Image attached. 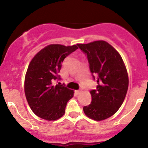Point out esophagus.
I'll return each mask as SVG.
<instances>
[{
	"instance_id": "esophagus-1",
	"label": "esophagus",
	"mask_w": 148,
	"mask_h": 148,
	"mask_svg": "<svg viewBox=\"0 0 148 148\" xmlns=\"http://www.w3.org/2000/svg\"><path fill=\"white\" fill-rule=\"evenodd\" d=\"M81 90H76V94L79 95V94H80V93H81Z\"/></svg>"
}]
</instances>
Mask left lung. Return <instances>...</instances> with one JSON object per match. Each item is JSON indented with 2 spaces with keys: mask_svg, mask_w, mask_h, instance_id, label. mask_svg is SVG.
Instances as JSON below:
<instances>
[{
  "mask_svg": "<svg viewBox=\"0 0 148 148\" xmlns=\"http://www.w3.org/2000/svg\"><path fill=\"white\" fill-rule=\"evenodd\" d=\"M86 54L96 90H92L91 103L84 107L88 118L101 121L114 115L123 104L129 86V78L123 58L108 42L99 40L78 44Z\"/></svg>",
  "mask_w": 148,
  "mask_h": 148,
  "instance_id": "left-lung-1",
  "label": "left lung"
}]
</instances>
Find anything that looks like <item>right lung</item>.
<instances>
[{
  "label": "right lung",
  "mask_w": 148,
  "mask_h": 148,
  "mask_svg": "<svg viewBox=\"0 0 148 148\" xmlns=\"http://www.w3.org/2000/svg\"><path fill=\"white\" fill-rule=\"evenodd\" d=\"M76 49V45H50L37 53L30 62L25 77V95L31 110L40 118L56 120L65 113L74 90L60 83L55 85V81L60 79L58 73L64 59Z\"/></svg>",
  "instance_id": "right-lung-1"
}]
</instances>
